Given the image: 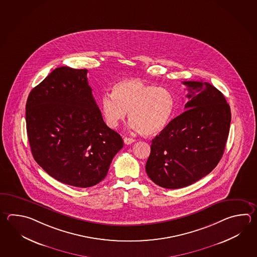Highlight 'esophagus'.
I'll return each instance as SVG.
<instances>
[{
  "instance_id": "obj_1",
  "label": "esophagus",
  "mask_w": 257,
  "mask_h": 257,
  "mask_svg": "<svg viewBox=\"0 0 257 257\" xmlns=\"http://www.w3.org/2000/svg\"><path fill=\"white\" fill-rule=\"evenodd\" d=\"M135 141H136L135 139L129 138V137H124V138H123V142H124L125 145H131V144H133Z\"/></svg>"
}]
</instances>
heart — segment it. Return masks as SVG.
<instances>
[{"label":"heart","instance_id":"obj_1","mask_svg":"<svg viewBox=\"0 0 257 257\" xmlns=\"http://www.w3.org/2000/svg\"><path fill=\"white\" fill-rule=\"evenodd\" d=\"M100 110L106 124L116 128L129 111V126L145 136L162 131L171 120L175 98L169 89L157 87L138 78L113 84L111 93L100 98Z\"/></svg>","mask_w":257,"mask_h":257}]
</instances>
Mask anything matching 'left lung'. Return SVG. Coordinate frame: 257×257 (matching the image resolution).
Instances as JSON below:
<instances>
[{
  "label": "left lung",
  "mask_w": 257,
  "mask_h": 257,
  "mask_svg": "<svg viewBox=\"0 0 257 257\" xmlns=\"http://www.w3.org/2000/svg\"><path fill=\"white\" fill-rule=\"evenodd\" d=\"M188 87L185 111L155 137L146 171L165 189H181L210 173L225 149L230 108L208 82L183 81Z\"/></svg>",
  "instance_id": "1"
}]
</instances>
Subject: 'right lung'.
I'll return each instance as SVG.
<instances>
[{
    "mask_svg": "<svg viewBox=\"0 0 257 257\" xmlns=\"http://www.w3.org/2000/svg\"><path fill=\"white\" fill-rule=\"evenodd\" d=\"M87 69L60 67L32 89L26 106L27 137L37 164L61 183L89 188L104 179L123 147L106 125Z\"/></svg>",
    "mask_w": 257,
    "mask_h": 257,
    "instance_id": "obj_1",
    "label": "right lung"
}]
</instances>
